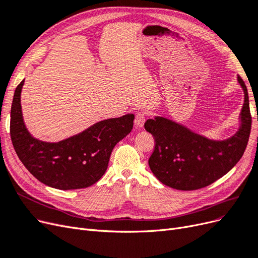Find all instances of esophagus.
Returning <instances> with one entry per match:
<instances>
[{"mask_svg": "<svg viewBox=\"0 0 258 258\" xmlns=\"http://www.w3.org/2000/svg\"><path fill=\"white\" fill-rule=\"evenodd\" d=\"M146 121V113L144 111H138L135 115V125L138 127L144 126Z\"/></svg>", "mask_w": 258, "mask_h": 258, "instance_id": "34e87169", "label": "esophagus"}]
</instances>
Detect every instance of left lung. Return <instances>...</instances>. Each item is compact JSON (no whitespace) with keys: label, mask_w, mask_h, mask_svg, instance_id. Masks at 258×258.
I'll return each mask as SVG.
<instances>
[{"label":"left lung","mask_w":258,"mask_h":258,"mask_svg":"<svg viewBox=\"0 0 258 258\" xmlns=\"http://www.w3.org/2000/svg\"><path fill=\"white\" fill-rule=\"evenodd\" d=\"M244 92L241 127L225 140L207 139L171 120L149 119L145 128L155 140L149 166L163 184L180 190L210 185L226 174L242 157L250 137L252 117L246 86L238 76Z\"/></svg>","instance_id":"8db88e82"}]
</instances>
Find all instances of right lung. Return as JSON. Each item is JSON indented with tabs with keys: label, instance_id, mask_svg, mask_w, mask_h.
<instances>
[{
	"label": "right lung",
	"instance_id": "right-lung-1",
	"mask_svg": "<svg viewBox=\"0 0 258 258\" xmlns=\"http://www.w3.org/2000/svg\"><path fill=\"white\" fill-rule=\"evenodd\" d=\"M16 88L11 109V138L26 168L41 183L59 189L85 188L94 184L107 170L114 146L133 128L134 114L98 122L80 134L59 143L33 138L24 125L20 94Z\"/></svg>",
	"mask_w": 258,
	"mask_h": 258
}]
</instances>
